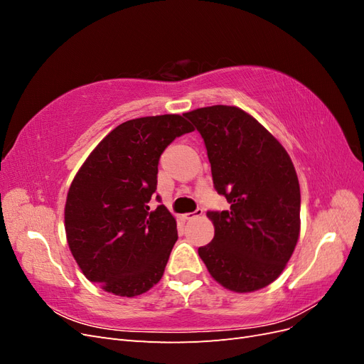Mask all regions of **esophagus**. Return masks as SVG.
I'll list each match as a JSON object with an SVG mask.
<instances>
[{
	"label": "esophagus",
	"mask_w": 364,
	"mask_h": 364,
	"mask_svg": "<svg viewBox=\"0 0 364 364\" xmlns=\"http://www.w3.org/2000/svg\"><path fill=\"white\" fill-rule=\"evenodd\" d=\"M202 215H203V209H202V208H197L194 213H186V214H185V218H186V220H193V218L202 217Z\"/></svg>",
	"instance_id": "esophagus-1"
}]
</instances>
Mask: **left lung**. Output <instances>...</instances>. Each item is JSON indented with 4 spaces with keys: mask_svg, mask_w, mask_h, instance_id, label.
Segmentation results:
<instances>
[{
    "mask_svg": "<svg viewBox=\"0 0 364 364\" xmlns=\"http://www.w3.org/2000/svg\"><path fill=\"white\" fill-rule=\"evenodd\" d=\"M205 141L215 190L229 211H209L214 238L199 247L209 274L225 289L267 287L291 258L301 232V190L287 150L237 106L186 112Z\"/></svg>",
    "mask_w": 364,
    "mask_h": 364,
    "instance_id": "left-lung-1",
    "label": "left lung"
}]
</instances>
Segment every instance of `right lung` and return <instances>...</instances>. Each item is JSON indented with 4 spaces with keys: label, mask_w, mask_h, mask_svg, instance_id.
Here are the masks:
<instances>
[{
    "label": "right lung",
    "mask_w": 364,
    "mask_h": 364,
    "mask_svg": "<svg viewBox=\"0 0 364 364\" xmlns=\"http://www.w3.org/2000/svg\"><path fill=\"white\" fill-rule=\"evenodd\" d=\"M193 130L178 114L129 119L74 176L65 203L67 241L85 277L105 291L134 297L161 281L178 228L164 205L150 211L147 203L162 151Z\"/></svg>",
    "instance_id": "obj_1"
}]
</instances>
